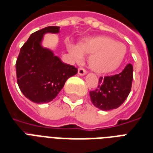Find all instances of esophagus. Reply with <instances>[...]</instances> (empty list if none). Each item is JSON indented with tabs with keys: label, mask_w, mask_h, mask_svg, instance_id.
<instances>
[{
	"label": "esophagus",
	"mask_w": 153,
	"mask_h": 153,
	"mask_svg": "<svg viewBox=\"0 0 153 153\" xmlns=\"http://www.w3.org/2000/svg\"><path fill=\"white\" fill-rule=\"evenodd\" d=\"M78 74L81 76H84L86 74V71L82 68H78Z\"/></svg>",
	"instance_id": "obj_1"
}]
</instances>
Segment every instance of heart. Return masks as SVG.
Returning <instances> with one entry per match:
<instances>
[{"label": "heart", "instance_id": "heart-1", "mask_svg": "<svg viewBox=\"0 0 153 153\" xmlns=\"http://www.w3.org/2000/svg\"><path fill=\"white\" fill-rule=\"evenodd\" d=\"M68 51L73 59L81 60L83 55H89V66L94 72L101 74L116 70L123 61L127 49L123 43L115 42L106 36L88 38L69 46Z\"/></svg>", "mask_w": 153, "mask_h": 153}]
</instances>
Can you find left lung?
I'll use <instances>...</instances> for the list:
<instances>
[{
	"instance_id": "obj_1",
	"label": "left lung",
	"mask_w": 153,
	"mask_h": 153,
	"mask_svg": "<svg viewBox=\"0 0 153 153\" xmlns=\"http://www.w3.org/2000/svg\"><path fill=\"white\" fill-rule=\"evenodd\" d=\"M132 80L133 66L131 64L119 74L100 77L97 89L89 92L92 103L102 111L117 109L128 97Z\"/></svg>"
}]
</instances>
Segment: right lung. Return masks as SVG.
I'll use <instances>...</instances> for the list:
<instances>
[{
	"label": "right lung",
	"mask_w": 153,
	"mask_h": 153,
	"mask_svg": "<svg viewBox=\"0 0 153 153\" xmlns=\"http://www.w3.org/2000/svg\"><path fill=\"white\" fill-rule=\"evenodd\" d=\"M58 34L59 26H48L30 34L22 47L16 62L17 81L24 96L35 103L56 98L77 68L64 64L53 51L42 45L44 34Z\"/></svg>",
	"instance_id": "1"
}]
</instances>
